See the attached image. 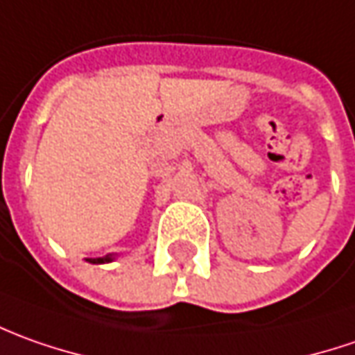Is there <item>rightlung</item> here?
<instances>
[{
	"label": "right lung",
	"mask_w": 355,
	"mask_h": 355,
	"mask_svg": "<svg viewBox=\"0 0 355 355\" xmlns=\"http://www.w3.org/2000/svg\"><path fill=\"white\" fill-rule=\"evenodd\" d=\"M114 257L112 255H105V257H98V259H88L90 263H107V261H112Z\"/></svg>",
	"instance_id": "obj_1"
}]
</instances>
